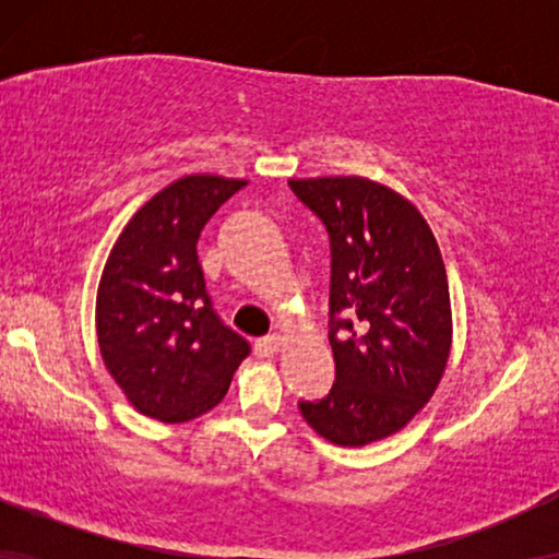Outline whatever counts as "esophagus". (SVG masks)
I'll list each match as a JSON object with an SVG mask.
<instances>
[{"mask_svg":"<svg viewBox=\"0 0 559 559\" xmlns=\"http://www.w3.org/2000/svg\"><path fill=\"white\" fill-rule=\"evenodd\" d=\"M282 343H285L282 335H264V338H259L254 343V350L257 356H274L282 348Z\"/></svg>","mask_w":559,"mask_h":559,"instance_id":"obj_1","label":"esophagus"}]
</instances>
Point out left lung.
Segmentation results:
<instances>
[{"instance_id":"1","label":"left lung","mask_w":559,"mask_h":559,"mask_svg":"<svg viewBox=\"0 0 559 559\" xmlns=\"http://www.w3.org/2000/svg\"><path fill=\"white\" fill-rule=\"evenodd\" d=\"M331 236L328 396L300 402L320 438L361 448L400 432L445 373L453 316L438 241L415 205L381 182L289 180Z\"/></svg>"}]
</instances>
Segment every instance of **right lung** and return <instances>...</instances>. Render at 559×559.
Returning a JSON list of instances; mask_svg holds the SVG:
<instances>
[{"label":"right lung","instance_id":"right-lung-1","mask_svg":"<svg viewBox=\"0 0 559 559\" xmlns=\"http://www.w3.org/2000/svg\"><path fill=\"white\" fill-rule=\"evenodd\" d=\"M247 180L186 175L134 213L106 259L96 295L104 364L136 412L188 423L216 407L249 343L205 293L198 239Z\"/></svg>","mask_w":559,"mask_h":559}]
</instances>
